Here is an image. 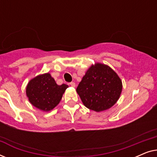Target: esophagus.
<instances>
[{
    "label": "esophagus",
    "instance_id": "obj_1",
    "mask_svg": "<svg viewBox=\"0 0 157 157\" xmlns=\"http://www.w3.org/2000/svg\"><path fill=\"white\" fill-rule=\"evenodd\" d=\"M69 84H70L71 86H72V87H75V86H76V83H75L74 82H71V83H69Z\"/></svg>",
    "mask_w": 157,
    "mask_h": 157
}]
</instances>
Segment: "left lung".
I'll return each instance as SVG.
<instances>
[{
	"label": "left lung",
	"instance_id": "left-lung-1",
	"mask_svg": "<svg viewBox=\"0 0 157 157\" xmlns=\"http://www.w3.org/2000/svg\"><path fill=\"white\" fill-rule=\"evenodd\" d=\"M121 90L118 75L109 66L97 63L89 68L76 91L86 107L98 112L113 106Z\"/></svg>",
	"mask_w": 157,
	"mask_h": 157
}]
</instances>
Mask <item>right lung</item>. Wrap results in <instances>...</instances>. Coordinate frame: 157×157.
Returning <instances> with one entry per match:
<instances>
[{"mask_svg":"<svg viewBox=\"0 0 157 157\" xmlns=\"http://www.w3.org/2000/svg\"><path fill=\"white\" fill-rule=\"evenodd\" d=\"M68 86L64 83L57 85L50 74H45L30 81L26 87V94L32 105L48 111L59 104Z\"/></svg>","mask_w":157,"mask_h":157,"instance_id":"right-lung-1","label":"right lung"}]
</instances>
